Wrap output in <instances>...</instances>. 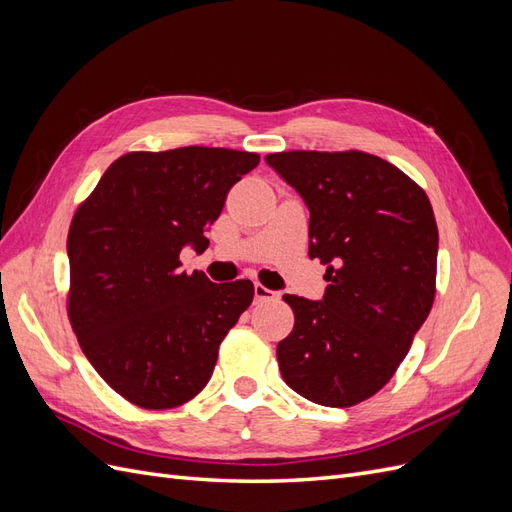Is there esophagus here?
<instances>
[{
	"label": "esophagus",
	"mask_w": 512,
	"mask_h": 512,
	"mask_svg": "<svg viewBox=\"0 0 512 512\" xmlns=\"http://www.w3.org/2000/svg\"><path fill=\"white\" fill-rule=\"evenodd\" d=\"M254 297L258 303H262V301H277L280 299V294H277L275 290L265 288L262 284H254Z\"/></svg>",
	"instance_id": "1"
}]
</instances>
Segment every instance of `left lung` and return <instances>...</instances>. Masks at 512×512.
<instances>
[{
	"mask_svg": "<svg viewBox=\"0 0 512 512\" xmlns=\"http://www.w3.org/2000/svg\"><path fill=\"white\" fill-rule=\"evenodd\" d=\"M267 164L309 209V258L327 265L320 301L284 294L292 333L277 344L301 397L350 408L393 378L436 297L438 226L423 188L363 151H282Z\"/></svg>",
	"mask_w": 512,
	"mask_h": 512,
	"instance_id": "8db88e82",
	"label": "left lung"
}]
</instances>
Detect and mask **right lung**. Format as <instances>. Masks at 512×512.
<instances>
[{"mask_svg":"<svg viewBox=\"0 0 512 512\" xmlns=\"http://www.w3.org/2000/svg\"><path fill=\"white\" fill-rule=\"evenodd\" d=\"M260 162L220 147L132 151L117 158L76 209L68 232V316L102 380L147 410L205 389L226 333L254 284H213L181 271L179 254L209 247L228 190Z\"/></svg>","mask_w":512,"mask_h":512,"instance_id":"1","label":"right lung"}]
</instances>
